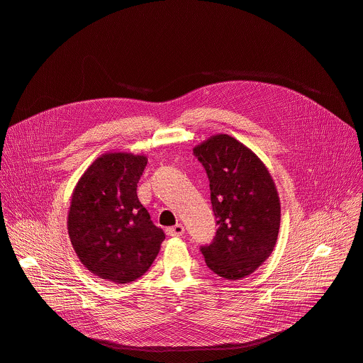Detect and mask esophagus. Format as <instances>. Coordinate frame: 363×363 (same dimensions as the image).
Listing matches in <instances>:
<instances>
[{"instance_id":"esophagus-1","label":"esophagus","mask_w":363,"mask_h":363,"mask_svg":"<svg viewBox=\"0 0 363 363\" xmlns=\"http://www.w3.org/2000/svg\"><path fill=\"white\" fill-rule=\"evenodd\" d=\"M166 232H167V235L172 236V238H179V236H182V235L184 233V226L180 225V223H177L176 226L169 228Z\"/></svg>"}]
</instances>
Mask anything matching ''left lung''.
Here are the masks:
<instances>
[{
    "instance_id": "obj_1",
    "label": "left lung",
    "mask_w": 363,
    "mask_h": 363,
    "mask_svg": "<svg viewBox=\"0 0 363 363\" xmlns=\"http://www.w3.org/2000/svg\"><path fill=\"white\" fill-rule=\"evenodd\" d=\"M206 169L219 229L201 247L210 270L240 280L272 255L280 228V200L264 163L243 143L214 134L193 149Z\"/></svg>"
}]
</instances>
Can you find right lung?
I'll list each match as a JSON object with an SVG mask.
<instances>
[{"instance_id":"1","label":"right lung","mask_w":363,"mask_h":363,"mask_svg":"<svg viewBox=\"0 0 363 363\" xmlns=\"http://www.w3.org/2000/svg\"><path fill=\"white\" fill-rule=\"evenodd\" d=\"M146 164V155L104 153L72 190L67 217L72 249L103 280L120 284L146 273L166 238L137 197Z\"/></svg>"}]
</instances>
